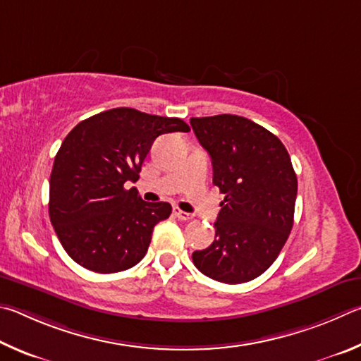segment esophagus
Wrapping results in <instances>:
<instances>
[{
  "instance_id": "obj_1",
  "label": "esophagus",
  "mask_w": 361,
  "mask_h": 361,
  "mask_svg": "<svg viewBox=\"0 0 361 361\" xmlns=\"http://www.w3.org/2000/svg\"><path fill=\"white\" fill-rule=\"evenodd\" d=\"M174 216L179 219V220H192L193 219V214H188L185 211H180L179 207H174Z\"/></svg>"
}]
</instances>
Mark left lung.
<instances>
[{
    "label": "left lung",
    "mask_w": 361,
    "mask_h": 361,
    "mask_svg": "<svg viewBox=\"0 0 361 361\" xmlns=\"http://www.w3.org/2000/svg\"><path fill=\"white\" fill-rule=\"evenodd\" d=\"M190 125L225 195L216 239L193 252V263L214 281L249 282L274 263L292 231L298 192L292 160L279 137L245 117H192Z\"/></svg>",
    "instance_id": "8db88e82"
}]
</instances>
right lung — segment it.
Masks as SVG:
<instances>
[{"label":"right lung","mask_w":361,"mask_h":361,"mask_svg":"<svg viewBox=\"0 0 361 361\" xmlns=\"http://www.w3.org/2000/svg\"><path fill=\"white\" fill-rule=\"evenodd\" d=\"M190 131L184 120L116 107L82 120L56 152L49 216L75 263L111 274L135 267L149 249L154 226L169 203H147L135 187L144 158L164 133Z\"/></svg>","instance_id":"add662e5"}]
</instances>
